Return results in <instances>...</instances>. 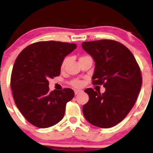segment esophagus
<instances>
[{
	"label": "esophagus",
	"mask_w": 153,
	"mask_h": 153,
	"mask_svg": "<svg viewBox=\"0 0 153 153\" xmlns=\"http://www.w3.org/2000/svg\"><path fill=\"white\" fill-rule=\"evenodd\" d=\"M80 92H82V91L81 90H79V89H75V95L80 94Z\"/></svg>",
	"instance_id": "34e87169"
}]
</instances>
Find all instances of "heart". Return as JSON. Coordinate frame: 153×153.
Here are the masks:
<instances>
[{
  "label": "heart",
  "instance_id": "obj_1",
  "mask_svg": "<svg viewBox=\"0 0 153 153\" xmlns=\"http://www.w3.org/2000/svg\"><path fill=\"white\" fill-rule=\"evenodd\" d=\"M68 57H65V58L63 59L62 63H61V68H65V65L67 64V62H68ZM73 85H74L75 86L80 87L82 85V82L81 80H75V81L73 82Z\"/></svg>",
  "mask_w": 153,
  "mask_h": 153
}]
</instances>
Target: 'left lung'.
<instances>
[{"mask_svg": "<svg viewBox=\"0 0 153 153\" xmlns=\"http://www.w3.org/2000/svg\"><path fill=\"white\" fill-rule=\"evenodd\" d=\"M82 47L96 62L93 84L106 88L103 94L85 89L89 100L82 113L96 127H112L127 117L137 99L143 81L140 66L130 50L114 40L85 42Z\"/></svg>", "mask_w": 153, "mask_h": 153, "instance_id": "obj_1", "label": "left lung"}]
</instances>
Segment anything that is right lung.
<instances>
[{
	"mask_svg": "<svg viewBox=\"0 0 153 153\" xmlns=\"http://www.w3.org/2000/svg\"><path fill=\"white\" fill-rule=\"evenodd\" d=\"M75 44L46 41L31 44L19 54L10 77V88L17 108L24 118L39 128L62 120L66 103L74 97L71 88L50 91L49 78L60 74L65 57Z\"/></svg>",
	"mask_w": 153,
	"mask_h": 153,
	"instance_id": "1",
	"label": "right lung"
}]
</instances>
